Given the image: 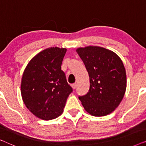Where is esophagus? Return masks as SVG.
Segmentation results:
<instances>
[{
  "label": "esophagus",
  "instance_id": "1",
  "mask_svg": "<svg viewBox=\"0 0 146 146\" xmlns=\"http://www.w3.org/2000/svg\"><path fill=\"white\" fill-rule=\"evenodd\" d=\"M77 86V84L76 83H74V84H72V87L73 89H76V88Z\"/></svg>",
  "mask_w": 146,
  "mask_h": 146
}]
</instances>
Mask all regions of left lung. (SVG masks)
<instances>
[{
  "label": "left lung",
  "mask_w": 146,
  "mask_h": 146,
  "mask_svg": "<svg viewBox=\"0 0 146 146\" xmlns=\"http://www.w3.org/2000/svg\"><path fill=\"white\" fill-rule=\"evenodd\" d=\"M77 53L88 72L90 89L79 96L85 110L94 116L112 112L122 100L126 89V73L122 61L113 52L90 46Z\"/></svg>",
  "instance_id": "left-lung-1"
}]
</instances>
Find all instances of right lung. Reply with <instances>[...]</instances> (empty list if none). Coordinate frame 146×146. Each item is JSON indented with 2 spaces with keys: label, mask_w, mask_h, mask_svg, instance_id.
Listing matches in <instances>:
<instances>
[{
  "label": "right lung",
  "mask_w": 146,
  "mask_h": 146,
  "mask_svg": "<svg viewBox=\"0 0 146 146\" xmlns=\"http://www.w3.org/2000/svg\"><path fill=\"white\" fill-rule=\"evenodd\" d=\"M66 52V48H48L33 58L24 71L21 81L24 103L44 120L60 115L73 91L61 69Z\"/></svg>",
  "instance_id": "obj_1"
}]
</instances>
